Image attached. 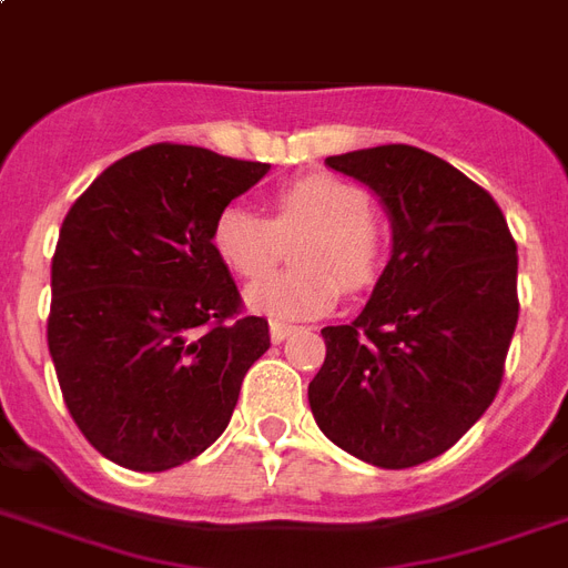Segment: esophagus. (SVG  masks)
Returning <instances> with one entry per match:
<instances>
[{
	"instance_id": "1",
	"label": "esophagus",
	"mask_w": 568,
	"mask_h": 568,
	"mask_svg": "<svg viewBox=\"0 0 568 568\" xmlns=\"http://www.w3.org/2000/svg\"><path fill=\"white\" fill-rule=\"evenodd\" d=\"M292 333H294L292 324H280V322L271 324V339L274 342H285L288 336H292Z\"/></svg>"
}]
</instances>
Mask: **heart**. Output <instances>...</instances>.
Masks as SVG:
<instances>
[{"instance_id":"heart-1","label":"heart","mask_w":568,"mask_h":568,"mask_svg":"<svg viewBox=\"0 0 568 568\" xmlns=\"http://www.w3.org/2000/svg\"><path fill=\"white\" fill-rule=\"evenodd\" d=\"M306 232L294 246L301 271L258 280L244 292L255 315L303 322L331 313L342 285L361 292L375 283L384 262V232L361 187L336 175H306L274 196L265 220L246 205H226L211 226V246L237 276H262L280 258V237Z\"/></svg>"}]
</instances>
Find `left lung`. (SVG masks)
Listing matches in <instances>:
<instances>
[{
	"mask_svg": "<svg viewBox=\"0 0 568 568\" xmlns=\"http://www.w3.org/2000/svg\"><path fill=\"white\" fill-rule=\"evenodd\" d=\"M378 196L393 250L369 303L324 327L310 408L324 435L375 467L447 453L495 402L518 324V255L486 190L414 145L324 160Z\"/></svg>",
	"mask_w": 568,
	"mask_h": 568,
	"instance_id": "8db88e82",
	"label": "left lung"
}]
</instances>
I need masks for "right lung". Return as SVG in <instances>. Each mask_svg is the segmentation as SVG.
Instances as JSON below:
<instances>
[{
    "label": "right lung",
    "instance_id": "right-lung-1",
    "mask_svg": "<svg viewBox=\"0 0 568 568\" xmlns=\"http://www.w3.org/2000/svg\"><path fill=\"white\" fill-rule=\"evenodd\" d=\"M267 172L160 142L103 169L64 216L47 345L73 423L115 465L158 474L205 453L271 348L211 246L216 214Z\"/></svg>",
    "mask_w": 568,
    "mask_h": 568
}]
</instances>
